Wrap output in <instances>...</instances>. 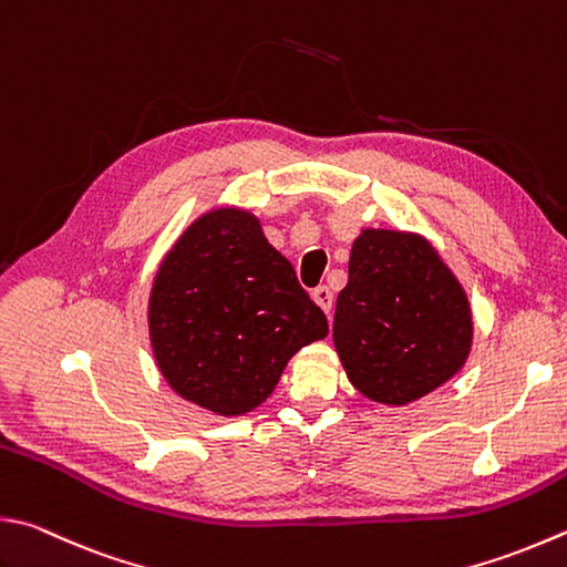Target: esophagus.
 <instances>
[{
  "label": "esophagus",
  "instance_id": "esophagus-1",
  "mask_svg": "<svg viewBox=\"0 0 567 567\" xmlns=\"http://www.w3.org/2000/svg\"><path fill=\"white\" fill-rule=\"evenodd\" d=\"M313 301L318 303V308L323 313H330V308H333V293H330V288L328 286H318V288H313Z\"/></svg>",
  "mask_w": 567,
  "mask_h": 567
}]
</instances>
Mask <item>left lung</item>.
<instances>
[{
	"mask_svg": "<svg viewBox=\"0 0 567 567\" xmlns=\"http://www.w3.org/2000/svg\"><path fill=\"white\" fill-rule=\"evenodd\" d=\"M333 343L352 388L404 408L464 368L474 343L472 303L422 234L362 229L338 293Z\"/></svg>",
	"mask_w": 567,
	"mask_h": 567,
	"instance_id": "8db88e82",
	"label": "left lung"
}]
</instances>
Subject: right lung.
I'll return each instance as SVG.
<instances>
[{"instance_id": "1", "label": "right lung", "mask_w": 567, "mask_h": 567, "mask_svg": "<svg viewBox=\"0 0 567 567\" xmlns=\"http://www.w3.org/2000/svg\"><path fill=\"white\" fill-rule=\"evenodd\" d=\"M147 328L169 388L219 416L259 408L288 360L328 336L293 266L241 207L209 209L179 234L157 266Z\"/></svg>"}]
</instances>
